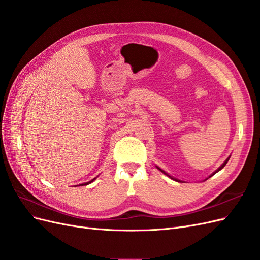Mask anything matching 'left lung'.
Here are the masks:
<instances>
[{"instance_id": "1", "label": "left lung", "mask_w": 260, "mask_h": 260, "mask_svg": "<svg viewBox=\"0 0 260 260\" xmlns=\"http://www.w3.org/2000/svg\"><path fill=\"white\" fill-rule=\"evenodd\" d=\"M229 159H230V157H228V158L225 159V161H224V162H223V164L221 165V166H220V167H219V168H218V169H217V170H216V171L214 172V174H212V175H210V176H209V178H210L211 176H214L215 174H217V172H218V171H220V170H221V169H222V168H223V167L225 166V165H226V162H228V160H229ZM156 167H157V166H156ZM157 169H159V170H160V171L162 172V174H165V175H166V176H168V177H169V178H171L172 180H175V181H178V182H182V181H180V180H178V179H176V178H172L171 176H169V175L167 174V172H165L164 170H161V169H160L159 167H157ZM207 179H208V178H207Z\"/></svg>"}]
</instances>
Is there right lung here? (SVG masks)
Returning a JSON list of instances; mask_svg holds the SVG:
<instances>
[{
  "mask_svg": "<svg viewBox=\"0 0 260 260\" xmlns=\"http://www.w3.org/2000/svg\"><path fill=\"white\" fill-rule=\"evenodd\" d=\"M95 180V178H94L93 180H91V181H89V182H86V183H83V184H79V185H86V184H89V183H91V182H93V181Z\"/></svg>",
  "mask_w": 260,
  "mask_h": 260,
  "instance_id": "right-lung-1",
  "label": "right lung"
}]
</instances>
